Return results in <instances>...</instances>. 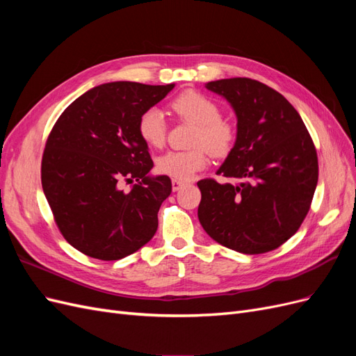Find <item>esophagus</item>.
I'll return each instance as SVG.
<instances>
[{
	"label": "esophagus",
	"mask_w": 356,
	"mask_h": 356,
	"mask_svg": "<svg viewBox=\"0 0 356 356\" xmlns=\"http://www.w3.org/2000/svg\"><path fill=\"white\" fill-rule=\"evenodd\" d=\"M186 186V182L184 181H181V179H172V190L174 191H178V190H181L182 187Z\"/></svg>",
	"instance_id": "1"
}]
</instances>
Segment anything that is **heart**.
<instances>
[{"mask_svg":"<svg viewBox=\"0 0 356 356\" xmlns=\"http://www.w3.org/2000/svg\"><path fill=\"white\" fill-rule=\"evenodd\" d=\"M170 108L179 118L196 124L191 145L187 152H169L157 159V170L170 178L187 181L196 172L208 165V152L213 156H222L230 152L236 131L233 124L221 117L217 102L209 96L196 90H187L170 102ZM139 136L153 148L163 147L168 127L165 117L157 108H149L139 117Z\"/></svg>","mask_w":356,"mask_h":356,"instance_id":"b5f03b06","label":"heart"}]
</instances>
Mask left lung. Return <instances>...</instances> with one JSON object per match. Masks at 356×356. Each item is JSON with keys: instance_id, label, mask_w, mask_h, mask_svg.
<instances>
[{"instance_id": "8db88e82", "label": "left lung", "mask_w": 356, "mask_h": 356, "mask_svg": "<svg viewBox=\"0 0 356 356\" xmlns=\"http://www.w3.org/2000/svg\"><path fill=\"white\" fill-rule=\"evenodd\" d=\"M238 117V135L217 175L197 182V217L211 238L242 254L273 251L296 234L318 184V156L297 110L268 86L245 77L209 81Z\"/></svg>"}]
</instances>
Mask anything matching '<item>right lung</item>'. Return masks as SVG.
Wrapping results in <instances>:
<instances>
[{
	"label": "right lung",
	"mask_w": 356,
	"mask_h": 356,
	"mask_svg": "<svg viewBox=\"0 0 356 356\" xmlns=\"http://www.w3.org/2000/svg\"><path fill=\"white\" fill-rule=\"evenodd\" d=\"M174 86H96L53 126L42 153L41 184L58 229L75 250L113 261L152 241L172 182L166 175H148L154 163L138 122ZM134 179L138 184L123 192L122 182Z\"/></svg>",
	"instance_id": "1"
}]
</instances>
